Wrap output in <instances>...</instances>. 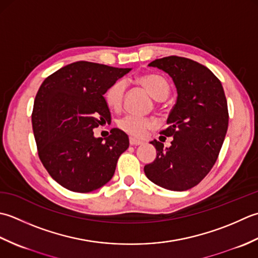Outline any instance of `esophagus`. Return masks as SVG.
Wrapping results in <instances>:
<instances>
[{"label": "esophagus", "mask_w": 258, "mask_h": 258, "mask_svg": "<svg viewBox=\"0 0 258 258\" xmlns=\"http://www.w3.org/2000/svg\"><path fill=\"white\" fill-rule=\"evenodd\" d=\"M129 143H130L131 146H139V145H143L144 144L143 141L139 140V139H136V138H134V137H130Z\"/></svg>", "instance_id": "esophagus-1"}]
</instances>
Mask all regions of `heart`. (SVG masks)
I'll use <instances>...</instances> for the list:
<instances>
[{"mask_svg":"<svg viewBox=\"0 0 258 258\" xmlns=\"http://www.w3.org/2000/svg\"><path fill=\"white\" fill-rule=\"evenodd\" d=\"M138 82L148 91L156 100H164L169 94V85L166 79L158 75H144L138 78ZM124 80H117L104 92V100L109 108L118 110L123 101L125 92ZM120 128L125 133L135 137H145L148 130L155 125L154 120L137 115H127L119 122Z\"/></svg>","mask_w":258,"mask_h":258,"instance_id":"b5f03b06","label":"heart"}]
</instances>
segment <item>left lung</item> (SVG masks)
<instances>
[{
	"label": "left lung",
	"instance_id": "1",
	"mask_svg": "<svg viewBox=\"0 0 258 258\" xmlns=\"http://www.w3.org/2000/svg\"><path fill=\"white\" fill-rule=\"evenodd\" d=\"M169 76L177 101L161 135L171 146L150 141L156 159L146 165L147 178L168 190L183 191L198 185L212 169L228 128V109L222 83L208 68L181 56H166L148 64Z\"/></svg>",
	"mask_w": 258,
	"mask_h": 258
}]
</instances>
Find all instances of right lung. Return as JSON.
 <instances>
[{"mask_svg": "<svg viewBox=\"0 0 258 258\" xmlns=\"http://www.w3.org/2000/svg\"><path fill=\"white\" fill-rule=\"evenodd\" d=\"M130 70L78 61L41 85L33 106V134L42 164L62 187L89 192L112 178L129 138L118 128L107 138H97L93 129L111 121L104 92Z\"/></svg>", "mask_w": 258, "mask_h": 258, "instance_id": "1", "label": "right lung"}]
</instances>
